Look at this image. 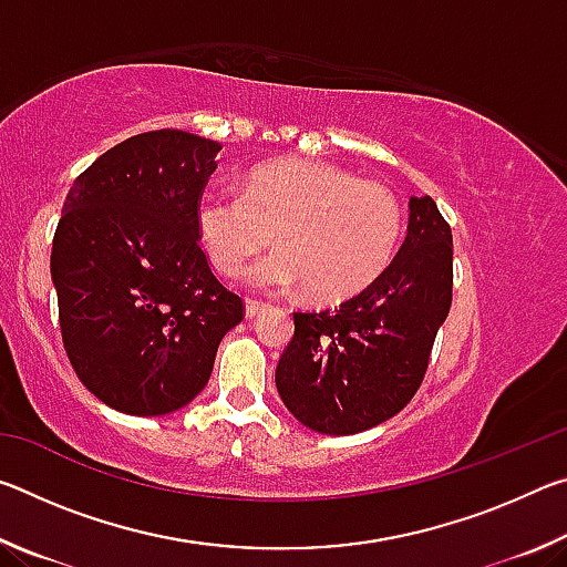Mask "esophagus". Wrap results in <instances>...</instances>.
I'll return each instance as SVG.
<instances>
[{"label":"esophagus","instance_id":"esophagus-1","mask_svg":"<svg viewBox=\"0 0 567 567\" xmlns=\"http://www.w3.org/2000/svg\"><path fill=\"white\" fill-rule=\"evenodd\" d=\"M262 302H257V300H245V318H257V315H260V310H262Z\"/></svg>","mask_w":567,"mask_h":567}]
</instances>
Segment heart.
Masks as SVG:
<instances>
[{
    "label": "heart",
    "instance_id": "obj_1",
    "mask_svg": "<svg viewBox=\"0 0 567 567\" xmlns=\"http://www.w3.org/2000/svg\"><path fill=\"white\" fill-rule=\"evenodd\" d=\"M195 227L209 262L227 277L243 272L275 233L280 247L249 267V290L285 292L307 285L312 300L340 302L390 265L402 209L390 189L348 169L277 159L249 172L243 195L205 189Z\"/></svg>",
    "mask_w": 567,
    "mask_h": 567
}]
</instances>
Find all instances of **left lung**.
Instances as JSON below:
<instances>
[{
  "instance_id": "1",
  "label": "left lung",
  "mask_w": 567,
  "mask_h": 567,
  "mask_svg": "<svg viewBox=\"0 0 567 567\" xmlns=\"http://www.w3.org/2000/svg\"><path fill=\"white\" fill-rule=\"evenodd\" d=\"M392 262L334 310L295 312L275 372L285 408L322 435H354L408 405L453 302V233L433 197H410Z\"/></svg>"
}]
</instances>
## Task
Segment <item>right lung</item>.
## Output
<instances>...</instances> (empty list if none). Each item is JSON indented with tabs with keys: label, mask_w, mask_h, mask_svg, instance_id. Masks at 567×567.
Here are the masks:
<instances>
[{
	"label": "right lung",
	"mask_w": 567,
	"mask_h": 567,
	"mask_svg": "<svg viewBox=\"0 0 567 567\" xmlns=\"http://www.w3.org/2000/svg\"><path fill=\"white\" fill-rule=\"evenodd\" d=\"M219 150L182 130L134 134L66 192L52 243L64 350L84 388L124 415L189 405L243 322L195 227Z\"/></svg>",
	"instance_id": "add662e5"
}]
</instances>
